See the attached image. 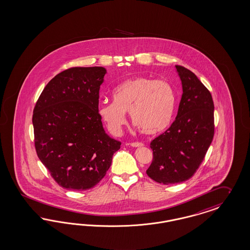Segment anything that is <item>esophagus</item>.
Returning a JSON list of instances; mask_svg holds the SVG:
<instances>
[{"instance_id": "1", "label": "esophagus", "mask_w": 250, "mask_h": 250, "mask_svg": "<svg viewBox=\"0 0 250 250\" xmlns=\"http://www.w3.org/2000/svg\"><path fill=\"white\" fill-rule=\"evenodd\" d=\"M133 147H141V146H144L143 143H140V142H133L130 144Z\"/></svg>"}]
</instances>
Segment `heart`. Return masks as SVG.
Masks as SVG:
<instances>
[{
  "mask_svg": "<svg viewBox=\"0 0 250 250\" xmlns=\"http://www.w3.org/2000/svg\"><path fill=\"white\" fill-rule=\"evenodd\" d=\"M112 103L99 106L98 112L113 134L120 133L125 123V112L144 135L152 136L168 127L176 106V94L172 85L164 80L138 77L116 86Z\"/></svg>",
  "mask_w": 250,
  "mask_h": 250,
  "instance_id": "obj_1",
  "label": "heart"
}]
</instances>
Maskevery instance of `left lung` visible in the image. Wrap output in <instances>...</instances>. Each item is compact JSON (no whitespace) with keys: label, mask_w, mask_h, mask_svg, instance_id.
<instances>
[{"label":"left lung","mask_w":250,"mask_h":250,"mask_svg":"<svg viewBox=\"0 0 250 250\" xmlns=\"http://www.w3.org/2000/svg\"><path fill=\"white\" fill-rule=\"evenodd\" d=\"M181 79V101L172 125L150 142L153 160L146 174L164 185L188 180L196 172L214 135L210 92L188 69L175 65Z\"/></svg>","instance_id":"1"}]
</instances>
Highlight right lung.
<instances>
[{
    "label": "right lung",
    "mask_w": 250,
    "mask_h": 250,
    "mask_svg": "<svg viewBox=\"0 0 250 250\" xmlns=\"http://www.w3.org/2000/svg\"><path fill=\"white\" fill-rule=\"evenodd\" d=\"M106 69L73 67L44 87L33 112L39 159L62 188L89 189L101 181L121 142L110 138L99 115Z\"/></svg>",
    "instance_id": "right-lung-1"
}]
</instances>
